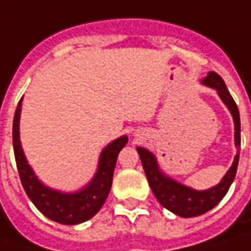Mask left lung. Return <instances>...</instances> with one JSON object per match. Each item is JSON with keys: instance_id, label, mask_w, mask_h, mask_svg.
Returning a JSON list of instances; mask_svg holds the SVG:
<instances>
[{"instance_id": "left-lung-1", "label": "left lung", "mask_w": 251, "mask_h": 251, "mask_svg": "<svg viewBox=\"0 0 251 251\" xmlns=\"http://www.w3.org/2000/svg\"><path fill=\"white\" fill-rule=\"evenodd\" d=\"M202 84L213 88L219 98L222 100L229 112L232 114L234 122V146L237 149V153L234 156L232 167L227 170V173L224 176V178L218 185L208 190L198 191L191 188L188 185H184L177 180L171 178L163 170L158 167L157 158L156 156L149 151L145 147H136L137 153L140 156L143 170L146 174L149 185L156 195L157 201L170 212L176 213L181 218H192V216H200L202 213L211 211L219 202L222 201L226 192L229 191L234 177H236V170L239 164V151H240V115L237 105L229 94L225 81L221 78L219 74L215 71H209L208 75L202 80Z\"/></svg>"}]
</instances>
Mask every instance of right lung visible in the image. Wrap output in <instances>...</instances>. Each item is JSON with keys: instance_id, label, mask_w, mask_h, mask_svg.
<instances>
[{"instance_id": "obj_1", "label": "right lung", "mask_w": 251, "mask_h": 251, "mask_svg": "<svg viewBox=\"0 0 251 251\" xmlns=\"http://www.w3.org/2000/svg\"><path fill=\"white\" fill-rule=\"evenodd\" d=\"M22 100L15 111L14 125H12V142H14V153L17 160V167L22 187L38 208L50 221H54L61 225H78L91 219L98 212L104 202L108 198V194L112 185L115 164L119 151L127 143V136H121L115 139L109 145L104 147L100 154L98 167L94 174L93 180L85 187L75 192H63L53 190L45 185L39 180L33 169L27 163L26 156L19 139V119H21V108Z\"/></svg>"}]
</instances>
